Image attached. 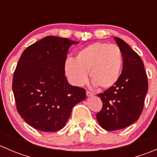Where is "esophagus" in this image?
Returning a JSON list of instances; mask_svg holds the SVG:
<instances>
[{
    "label": "esophagus",
    "mask_w": 157,
    "mask_h": 157,
    "mask_svg": "<svg viewBox=\"0 0 157 157\" xmlns=\"http://www.w3.org/2000/svg\"><path fill=\"white\" fill-rule=\"evenodd\" d=\"M86 96H87L88 97H90V96H93V93H92L91 92H90V91H86Z\"/></svg>",
    "instance_id": "obj_1"
}]
</instances>
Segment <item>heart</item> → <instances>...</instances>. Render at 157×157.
<instances>
[{"instance_id":"heart-1","label":"heart","mask_w":157,"mask_h":157,"mask_svg":"<svg viewBox=\"0 0 157 157\" xmlns=\"http://www.w3.org/2000/svg\"><path fill=\"white\" fill-rule=\"evenodd\" d=\"M123 64L119 47L104 42H95L80 49L74 60L64 63V73L69 81L82 86L87 80V72L92 83L99 89L107 90L116 84Z\"/></svg>"}]
</instances>
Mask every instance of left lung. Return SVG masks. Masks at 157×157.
<instances>
[{"mask_svg": "<svg viewBox=\"0 0 157 157\" xmlns=\"http://www.w3.org/2000/svg\"><path fill=\"white\" fill-rule=\"evenodd\" d=\"M114 39L122 54V71L115 86L97 95L102 102V108L96 118L101 127L107 131L122 129L137 121L148 90L141 58L122 39Z\"/></svg>", "mask_w": 157, "mask_h": 157, "instance_id": "1", "label": "left lung"}]
</instances>
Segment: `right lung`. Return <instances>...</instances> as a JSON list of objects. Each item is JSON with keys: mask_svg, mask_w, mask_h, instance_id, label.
<instances>
[{"mask_svg": "<svg viewBox=\"0 0 157 157\" xmlns=\"http://www.w3.org/2000/svg\"><path fill=\"white\" fill-rule=\"evenodd\" d=\"M78 42L46 36L29 45L17 63L13 92L20 116L41 131L62 129L86 90L71 85L64 75L68 48Z\"/></svg>", "mask_w": 157, "mask_h": 157, "instance_id": "obj_1", "label": "right lung"}]
</instances>
